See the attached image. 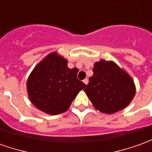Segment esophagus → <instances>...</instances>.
Listing matches in <instances>:
<instances>
[{"label":"esophagus","mask_w":152,"mask_h":152,"mask_svg":"<svg viewBox=\"0 0 152 152\" xmlns=\"http://www.w3.org/2000/svg\"><path fill=\"white\" fill-rule=\"evenodd\" d=\"M83 82H84L86 85H87L88 84V82H89V80H88V79H87V78H86V79H84V80H83Z\"/></svg>","instance_id":"obj_1"}]
</instances>
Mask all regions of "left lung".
Instances as JSON below:
<instances>
[{
	"mask_svg": "<svg viewBox=\"0 0 152 152\" xmlns=\"http://www.w3.org/2000/svg\"><path fill=\"white\" fill-rule=\"evenodd\" d=\"M93 76L85 92L98 111L112 114L131 103L136 94L132 78L113 61L102 60L94 64Z\"/></svg>",
	"mask_w": 152,
	"mask_h": 152,
	"instance_id": "left-lung-1",
	"label": "left lung"
}]
</instances>
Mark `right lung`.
Wrapping results in <instances>:
<instances>
[{
    "label": "right lung",
    "instance_id": "right-lung-1",
    "mask_svg": "<svg viewBox=\"0 0 152 152\" xmlns=\"http://www.w3.org/2000/svg\"><path fill=\"white\" fill-rule=\"evenodd\" d=\"M77 68L70 69L67 61L52 52L34 68L27 80L31 102L50 115L66 111L79 91L86 86L77 79Z\"/></svg>",
    "mask_w": 152,
    "mask_h": 152
}]
</instances>
